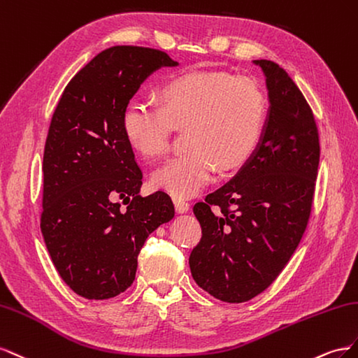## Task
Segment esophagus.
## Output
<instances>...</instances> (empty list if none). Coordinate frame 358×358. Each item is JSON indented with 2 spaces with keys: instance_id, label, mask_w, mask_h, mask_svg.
I'll use <instances>...</instances> for the list:
<instances>
[{
  "instance_id": "34e87169",
  "label": "esophagus",
  "mask_w": 358,
  "mask_h": 358,
  "mask_svg": "<svg viewBox=\"0 0 358 358\" xmlns=\"http://www.w3.org/2000/svg\"><path fill=\"white\" fill-rule=\"evenodd\" d=\"M173 206H176L177 213H187V210H189V202L185 199L173 198Z\"/></svg>"
}]
</instances>
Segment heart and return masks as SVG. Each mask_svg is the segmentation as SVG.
Instances as JSON below:
<instances>
[{
    "instance_id": "obj_1",
    "label": "heart",
    "mask_w": 358,
    "mask_h": 358,
    "mask_svg": "<svg viewBox=\"0 0 358 358\" xmlns=\"http://www.w3.org/2000/svg\"><path fill=\"white\" fill-rule=\"evenodd\" d=\"M159 105L130 100L122 112V131L139 156H166L172 127H186L185 155L155 172L152 187L177 199L192 198L222 171L241 166L257 150L267 97L250 78L227 71L196 70L166 80L159 88Z\"/></svg>"
}]
</instances>
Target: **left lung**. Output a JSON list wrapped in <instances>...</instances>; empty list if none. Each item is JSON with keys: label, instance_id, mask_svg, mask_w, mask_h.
I'll return each mask as SVG.
<instances>
[{"label": "left lung", "instance_id": "left-lung-1", "mask_svg": "<svg viewBox=\"0 0 358 358\" xmlns=\"http://www.w3.org/2000/svg\"><path fill=\"white\" fill-rule=\"evenodd\" d=\"M268 90V118L257 150L227 185L193 207L202 237L193 279L214 299L249 301L267 289L308 227L320 165L312 109L279 64L255 59Z\"/></svg>", "mask_w": 358, "mask_h": 358}]
</instances>
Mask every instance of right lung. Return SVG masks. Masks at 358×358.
<instances>
[{
	"label": "right lung",
	"instance_id": "1",
	"mask_svg": "<svg viewBox=\"0 0 358 358\" xmlns=\"http://www.w3.org/2000/svg\"><path fill=\"white\" fill-rule=\"evenodd\" d=\"M173 66L159 49L101 50L71 78L50 120L40 228L61 279L84 299L124 292L147 237L176 214L165 192L139 195L142 172L122 131V112L141 84Z\"/></svg>",
	"mask_w": 358,
	"mask_h": 358
}]
</instances>
